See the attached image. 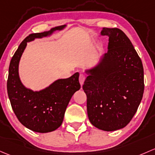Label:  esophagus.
Segmentation results:
<instances>
[{
  "instance_id": "obj_1",
  "label": "esophagus",
  "mask_w": 155,
  "mask_h": 155,
  "mask_svg": "<svg viewBox=\"0 0 155 155\" xmlns=\"http://www.w3.org/2000/svg\"><path fill=\"white\" fill-rule=\"evenodd\" d=\"M84 81H85V75L84 74H81L79 76V82L81 84V85L82 86L84 84Z\"/></svg>"
}]
</instances>
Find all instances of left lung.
Instances as JSON below:
<instances>
[{
    "label": "left lung",
    "instance_id": "obj_1",
    "mask_svg": "<svg viewBox=\"0 0 155 155\" xmlns=\"http://www.w3.org/2000/svg\"><path fill=\"white\" fill-rule=\"evenodd\" d=\"M101 34L109 37L107 53L87 71L83 89L92 125L113 131L125 127L136 113L144 92V72L141 59L122 30L104 28Z\"/></svg>",
    "mask_w": 155,
    "mask_h": 155
}]
</instances>
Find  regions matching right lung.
<instances>
[{
	"instance_id": "right-lung-1",
	"label": "right lung",
	"mask_w": 155,
	"mask_h": 155,
	"mask_svg": "<svg viewBox=\"0 0 155 155\" xmlns=\"http://www.w3.org/2000/svg\"><path fill=\"white\" fill-rule=\"evenodd\" d=\"M65 25L56 27L50 31L31 33L27 36L14 54L9 67L7 93L11 106L18 121L30 130L39 133L53 131L62 125L70 99L81 89L79 73L66 79L56 81L51 86L39 92L25 88L18 76V63L27 42L36 38L51 34L61 30Z\"/></svg>"
}]
</instances>
